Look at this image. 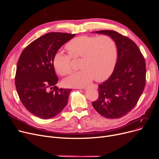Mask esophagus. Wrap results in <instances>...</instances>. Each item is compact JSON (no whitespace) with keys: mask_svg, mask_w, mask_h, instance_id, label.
<instances>
[{"mask_svg":"<svg viewBox=\"0 0 159 159\" xmlns=\"http://www.w3.org/2000/svg\"><path fill=\"white\" fill-rule=\"evenodd\" d=\"M91 86L93 87V88H98V86H97V85H96V84H92V85H91ZM85 88H86L85 87H81V88H79V89H85Z\"/></svg>","mask_w":159,"mask_h":159,"instance_id":"esophagus-1","label":"esophagus"}]
</instances>
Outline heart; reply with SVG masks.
<instances>
[{
    "label": "heart",
    "mask_w": 159,
    "mask_h": 159,
    "mask_svg": "<svg viewBox=\"0 0 159 159\" xmlns=\"http://www.w3.org/2000/svg\"><path fill=\"white\" fill-rule=\"evenodd\" d=\"M68 54L57 52L53 59L55 71L61 76L72 72L71 58H79L82 69L62 81L66 87L84 86L94 79H107L113 73L118 57L115 40L110 36L82 35L72 39L66 45Z\"/></svg>",
    "instance_id": "b5f03b06"
}]
</instances>
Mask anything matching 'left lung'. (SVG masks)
<instances>
[{
  "label": "left lung",
  "mask_w": 159,
  "mask_h": 159,
  "mask_svg": "<svg viewBox=\"0 0 159 159\" xmlns=\"http://www.w3.org/2000/svg\"><path fill=\"white\" fill-rule=\"evenodd\" d=\"M95 33L109 35L115 40L118 57L111 76L98 85V98L92 105L104 117L119 119L133 109L143 92L145 60L138 46L128 37L113 30Z\"/></svg>",
  "instance_id": "8db88e82"
}]
</instances>
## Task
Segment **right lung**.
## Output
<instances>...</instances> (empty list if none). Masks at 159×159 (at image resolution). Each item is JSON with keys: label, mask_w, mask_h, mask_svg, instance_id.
Segmentation results:
<instances>
[{"label": "right lung", "mask_w": 159, "mask_h": 159, "mask_svg": "<svg viewBox=\"0 0 159 159\" xmlns=\"http://www.w3.org/2000/svg\"><path fill=\"white\" fill-rule=\"evenodd\" d=\"M75 34L52 32L33 41L22 52L16 66L15 86L21 102L31 114L52 119L68 104L71 89L58 88L55 54Z\"/></svg>", "instance_id": "right-lung-1"}]
</instances>
